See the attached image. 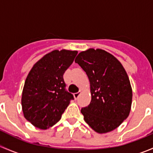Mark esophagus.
<instances>
[{
    "label": "esophagus",
    "instance_id": "34e87169",
    "mask_svg": "<svg viewBox=\"0 0 153 153\" xmlns=\"http://www.w3.org/2000/svg\"><path fill=\"white\" fill-rule=\"evenodd\" d=\"M81 91H79V92H75V93H74V97H75V99H77V98H78V97H79V95H80V94H81Z\"/></svg>",
    "mask_w": 153,
    "mask_h": 153
}]
</instances>
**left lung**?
I'll return each mask as SVG.
<instances>
[{
    "label": "left lung",
    "mask_w": 153,
    "mask_h": 153,
    "mask_svg": "<svg viewBox=\"0 0 153 153\" xmlns=\"http://www.w3.org/2000/svg\"><path fill=\"white\" fill-rule=\"evenodd\" d=\"M75 62L90 82L92 100L81 110L84 121L98 133L116 129L128 117L132 104V87L122 64L100 49L80 52Z\"/></svg>",
    "instance_id": "8db88e82"
}]
</instances>
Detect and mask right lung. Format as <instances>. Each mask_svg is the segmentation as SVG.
Listing matches in <instances>:
<instances>
[{
	"label": "right lung",
	"instance_id": "add662e5",
	"mask_svg": "<svg viewBox=\"0 0 153 153\" xmlns=\"http://www.w3.org/2000/svg\"><path fill=\"white\" fill-rule=\"evenodd\" d=\"M77 54V51L54 50L44 55L29 72L21 104L25 118L36 127L46 129L55 125L74 99L66 89L63 76Z\"/></svg>",
	"mask_w": 153,
	"mask_h": 153
}]
</instances>
